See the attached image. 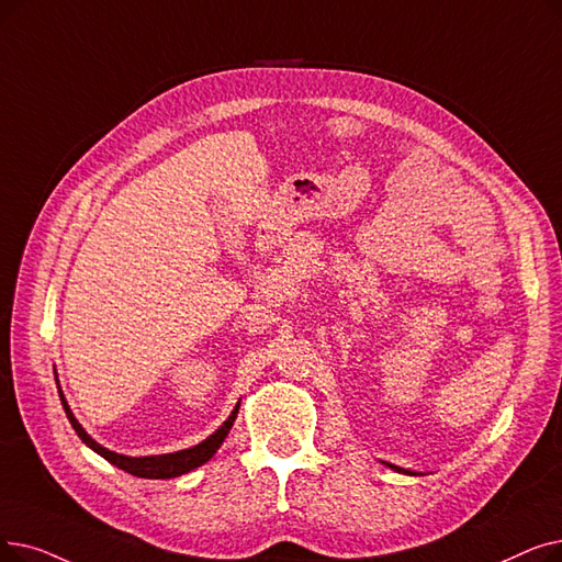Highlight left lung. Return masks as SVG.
Here are the masks:
<instances>
[{
  "label": "left lung",
  "instance_id": "1",
  "mask_svg": "<svg viewBox=\"0 0 562 562\" xmlns=\"http://www.w3.org/2000/svg\"><path fill=\"white\" fill-rule=\"evenodd\" d=\"M390 469H395V471H400V473H408V475H416V473H411V471H406V469H400V467H393V463H390Z\"/></svg>",
  "mask_w": 562,
  "mask_h": 562
}]
</instances>
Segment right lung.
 I'll return each instance as SVG.
<instances>
[{
	"mask_svg": "<svg viewBox=\"0 0 562 562\" xmlns=\"http://www.w3.org/2000/svg\"><path fill=\"white\" fill-rule=\"evenodd\" d=\"M59 400L64 404V411H66V418L70 420L72 429H76V434L82 438V443H87L93 452H99L103 459H108L110 463H114V467H119L121 471H126L131 475H137V477H146V480H169V477H179L183 473H190L192 469L202 467V463H206L215 452L217 448L223 446L225 436L229 434L234 420H236V413H238V406H234L232 416L217 427L206 441H202L200 446L194 448H188V450H179V452H169V454H154V457H126V454H119V452H112L108 448H103L101 443H95L93 438L82 429V425L76 420V416H72V411L61 393L59 387Z\"/></svg>",
	"mask_w": 562,
	"mask_h": 562,
	"instance_id": "obj_1",
	"label": "right lung"
}]
</instances>
